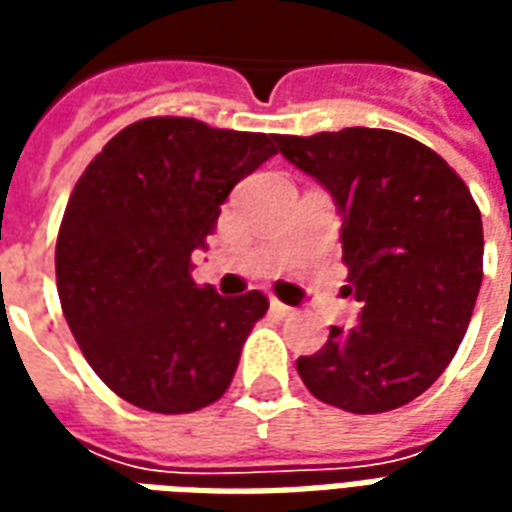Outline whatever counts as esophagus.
<instances>
[{"label": "esophagus", "mask_w": 512, "mask_h": 512, "mask_svg": "<svg viewBox=\"0 0 512 512\" xmlns=\"http://www.w3.org/2000/svg\"><path fill=\"white\" fill-rule=\"evenodd\" d=\"M271 312H274V315H277V318H290V315H293V307H288V304H282V301L279 299H271Z\"/></svg>", "instance_id": "34e87169"}]
</instances>
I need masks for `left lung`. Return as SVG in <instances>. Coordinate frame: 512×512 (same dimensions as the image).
<instances>
[{
    "label": "left lung",
    "mask_w": 512,
    "mask_h": 512,
    "mask_svg": "<svg viewBox=\"0 0 512 512\" xmlns=\"http://www.w3.org/2000/svg\"><path fill=\"white\" fill-rule=\"evenodd\" d=\"M279 153L332 191L343 263L362 321L332 326L296 370L351 414L411 403L450 365L483 282V219L458 172L428 145L384 128L279 136Z\"/></svg>",
    "instance_id": "obj_1"
}]
</instances>
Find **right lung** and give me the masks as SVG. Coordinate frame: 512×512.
<instances>
[{
    "label": "right lung",
    "mask_w": 512,
    "mask_h": 512,
    "mask_svg": "<svg viewBox=\"0 0 512 512\" xmlns=\"http://www.w3.org/2000/svg\"><path fill=\"white\" fill-rule=\"evenodd\" d=\"M277 134L145 117L87 164L57 235V293L84 359L115 395L156 414L216 403L268 310L191 279L233 186L277 153Z\"/></svg>",
    "instance_id": "right-lung-1"
}]
</instances>
